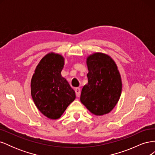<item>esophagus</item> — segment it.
<instances>
[{
    "mask_svg": "<svg viewBox=\"0 0 155 155\" xmlns=\"http://www.w3.org/2000/svg\"><path fill=\"white\" fill-rule=\"evenodd\" d=\"M75 92H76V94L77 97L80 96V93H81V90L79 88H76L75 89Z\"/></svg>",
    "mask_w": 155,
    "mask_h": 155,
    "instance_id": "esophagus-1",
    "label": "esophagus"
}]
</instances>
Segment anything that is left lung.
<instances>
[{
	"instance_id": "left-lung-1",
	"label": "left lung",
	"mask_w": 155,
	"mask_h": 155,
	"mask_svg": "<svg viewBox=\"0 0 155 155\" xmlns=\"http://www.w3.org/2000/svg\"><path fill=\"white\" fill-rule=\"evenodd\" d=\"M88 83L82 88L80 101L92 114L109 113L118 102L122 82L118 67L106 54L95 52L87 58Z\"/></svg>"
}]
</instances>
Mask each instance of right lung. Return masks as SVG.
<instances>
[{
  "label": "right lung",
  "mask_w": 155,
  "mask_h": 155,
  "mask_svg": "<svg viewBox=\"0 0 155 155\" xmlns=\"http://www.w3.org/2000/svg\"><path fill=\"white\" fill-rule=\"evenodd\" d=\"M64 58L59 54L50 52L41 59L31 79V95L38 110L51 120L63 115L76 99V93L62 77Z\"/></svg>",
  "instance_id": "right-lung-1"
}]
</instances>
